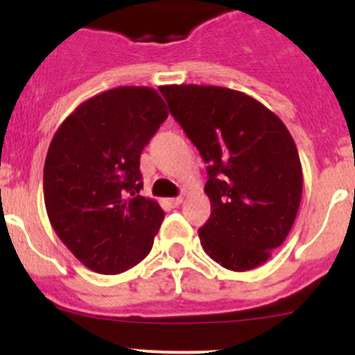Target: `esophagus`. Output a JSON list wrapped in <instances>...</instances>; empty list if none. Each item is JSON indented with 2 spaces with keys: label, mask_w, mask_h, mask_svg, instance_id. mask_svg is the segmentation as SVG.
Here are the masks:
<instances>
[{
  "label": "esophagus",
  "mask_w": 355,
  "mask_h": 355,
  "mask_svg": "<svg viewBox=\"0 0 355 355\" xmlns=\"http://www.w3.org/2000/svg\"><path fill=\"white\" fill-rule=\"evenodd\" d=\"M182 202H184V198H171V199H168V204H170L171 207H178Z\"/></svg>",
  "instance_id": "esophagus-1"
}]
</instances>
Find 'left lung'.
<instances>
[{
  "instance_id": "left-lung-1",
  "label": "left lung",
  "mask_w": 355,
  "mask_h": 355,
  "mask_svg": "<svg viewBox=\"0 0 355 355\" xmlns=\"http://www.w3.org/2000/svg\"><path fill=\"white\" fill-rule=\"evenodd\" d=\"M171 114L207 164L204 252L230 271L261 266L287 239L302 196L299 151L257 99L218 85H163Z\"/></svg>"
}]
</instances>
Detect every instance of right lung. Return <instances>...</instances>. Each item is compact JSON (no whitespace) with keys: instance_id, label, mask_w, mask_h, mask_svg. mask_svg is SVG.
Returning <instances> with one entry per match:
<instances>
[{"instance_id":"add662e5","label":"right lung","mask_w":355,"mask_h":355,"mask_svg":"<svg viewBox=\"0 0 355 355\" xmlns=\"http://www.w3.org/2000/svg\"><path fill=\"white\" fill-rule=\"evenodd\" d=\"M166 118L156 89L125 85L80 103L53 135L42 182L48 218L96 273H123L151 252L164 211L139 196V159Z\"/></svg>"}]
</instances>
